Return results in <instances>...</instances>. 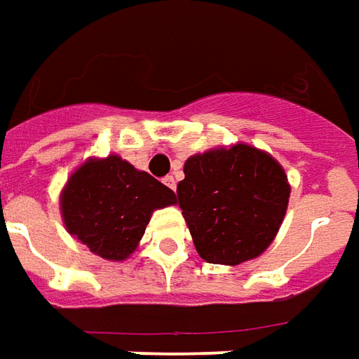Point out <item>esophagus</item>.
<instances>
[{
  "instance_id": "esophagus-1",
  "label": "esophagus",
  "mask_w": 359,
  "mask_h": 359,
  "mask_svg": "<svg viewBox=\"0 0 359 359\" xmlns=\"http://www.w3.org/2000/svg\"><path fill=\"white\" fill-rule=\"evenodd\" d=\"M164 184L172 189V191H175V177L174 175H165L164 177Z\"/></svg>"
}]
</instances>
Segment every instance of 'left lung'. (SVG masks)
<instances>
[{
  "mask_svg": "<svg viewBox=\"0 0 359 359\" xmlns=\"http://www.w3.org/2000/svg\"><path fill=\"white\" fill-rule=\"evenodd\" d=\"M177 184V203L199 256L236 266L276 238L289 201L287 175L248 144L191 156Z\"/></svg>",
  "mask_w": 359,
  "mask_h": 359,
  "instance_id": "1",
  "label": "left lung"
}]
</instances>
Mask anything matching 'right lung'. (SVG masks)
Returning a JSON list of instances; mask_svg holds the SVG:
<instances>
[{
    "instance_id": "obj_1",
    "label": "right lung",
    "mask_w": 359,
    "mask_h": 359,
    "mask_svg": "<svg viewBox=\"0 0 359 359\" xmlns=\"http://www.w3.org/2000/svg\"><path fill=\"white\" fill-rule=\"evenodd\" d=\"M175 203L170 187L118 156L91 160L62 191V217L70 234L105 259H125L137 248L150 215Z\"/></svg>"
}]
</instances>
